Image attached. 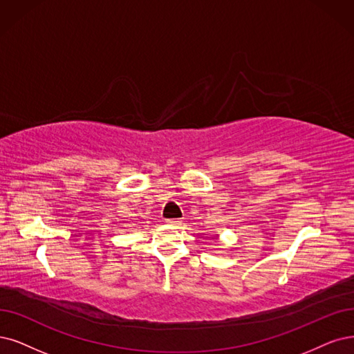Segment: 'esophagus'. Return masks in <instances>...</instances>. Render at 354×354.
I'll list each match as a JSON object with an SVG mask.
<instances>
[{"mask_svg": "<svg viewBox=\"0 0 354 354\" xmlns=\"http://www.w3.org/2000/svg\"><path fill=\"white\" fill-rule=\"evenodd\" d=\"M166 223L172 227H179L182 225V221L179 218H169V220H166Z\"/></svg>", "mask_w": 354, "mask_h": 354, "instance_id": "1", "label": "esophagus"}]
</instances>
